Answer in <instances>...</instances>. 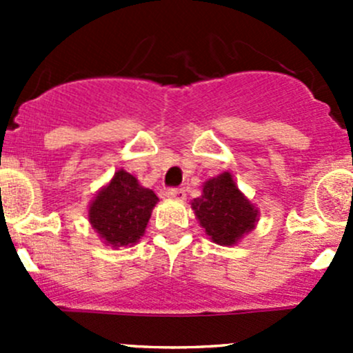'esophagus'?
Segmentation results:
<instances>
[{"instance_id":"1","label":"esophagus","mask_w":353,"mask_h":353,"mask_svg":"<svg viewBox=\"0 0 353 353\" xmlns=\"http://www.w3.org/2000/svg\"><path fill=\"white\" fill-rule=\"evenodd\" d=\"M165 194H167V196H169V198L184 199V196H186V191H184L183 188H169Z\"/></svg>"}]
</instances>
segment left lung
<instances>
[{"instance_id":"8db88e82","label":"left lung","mask_w":353,"mask_h":353,"mask_svg":"<svg viewBox=\"0 0 353 353\" xmlns=\"http://www.w3.org/2000/svg\"><path fill=\"white\" fill-rule=\"evenodd\" d=\"M199 225L210 239L220 245L236 244L254 229L258 210L237 190L232 176L223 172L206 181L203 194L191 203Z\"/></svg>"}]
</instances>
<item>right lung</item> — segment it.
I'll list each match as a JSON object with an SVG mask.
<instances>
[{
    "instance_id": "right-lung-1",
    "label": "right lung",
    "mask_w": 353,
    "mask_h": 353,
    "mask_svg": "<svg viewBox=\"0 0 353 353\" xmlns=\"http://www.w3.org/2000/svg\"><path fill=\"white\" fill-rule=\"evenodd\" d=\"M157 201L159 198L154 191L141 188L137 177L126 170H117L92 201L88 220L112 248L133 245L145 234Z\"/></svg>"
}]
</instances>
